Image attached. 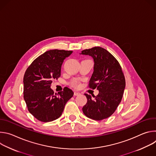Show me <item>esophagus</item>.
I'll list each match as a JSON object with an SVG mask.
<instances>
[{"label":"esophagus","mask_w":156,"mask_h":156,"mask_svg":"<svg viewBox=\"0 0 156 156\" xmlns=\"http://www.w3.org/2000/svg\"><path fill=\"white\" fill-rule=\"evenodd\" d=\"M80 94V93H79V92H77V91H75L74 92V95L75 96H78Z\"/></svg>","instance_id":"1"}]
</instances>
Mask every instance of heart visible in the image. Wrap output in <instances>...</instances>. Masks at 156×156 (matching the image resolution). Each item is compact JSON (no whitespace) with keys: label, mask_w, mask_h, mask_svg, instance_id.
<instances>
[{"label":"heart","mask_w":156,"mask_h":156,"mask_svg":"<svg viewBox=\"0 0 156 156\" xmlns=\"http://www.w3.org/2000/svg\"><path fill=\"white\" fill-rule=\"evenodd\" d=\"M71 86L74 87H78L80 86V83L77 80H73L71 82Z\"/></svg>","instance_id":"heart-1"}]
</instances>
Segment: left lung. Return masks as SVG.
<instances>
[{
    "label": "left lung",
    "instance_id": "1",
    "mask_svg": "<svg viewBox=\"0 0 156 156\" xmlns=\"http://www.w3.org/2000/svg\"><path fill=\"white\" fill-rule=\"evenodd\" d=\"M80 54L94 59V72L89 87L97 88L99 94L94 96L84 94L87 103L82 110L88 118L102 120L112 115L120 103L125 87V79L117 60L105 49L94 47L85 49Z\"/></svg>",
    "mask_w": 156,
    "mask_h": 156
}]
</instances>
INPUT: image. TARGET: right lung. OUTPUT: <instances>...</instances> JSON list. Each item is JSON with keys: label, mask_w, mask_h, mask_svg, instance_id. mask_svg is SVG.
Listing matches in <instances>:
<instances>
[{"label": "right lung", "mask_w": 156, "mask_h": 156, "mask_svg": "<svg viewBox=\"0 0 156 156\" xmlns=\"http://www.w3.org/2000/svg\"><path fill=\"white\" fill-rule=\"evenodd\" d=\"M73 51L50 50L36 58L23 77V98L29 112L38 120L49 122L59 118L67 101L73 96L69 87L54 94L51 88L54 79L60 76L64 59Z\"/></svg>", "instance_id": "right-lung-1"}]
</instances>
